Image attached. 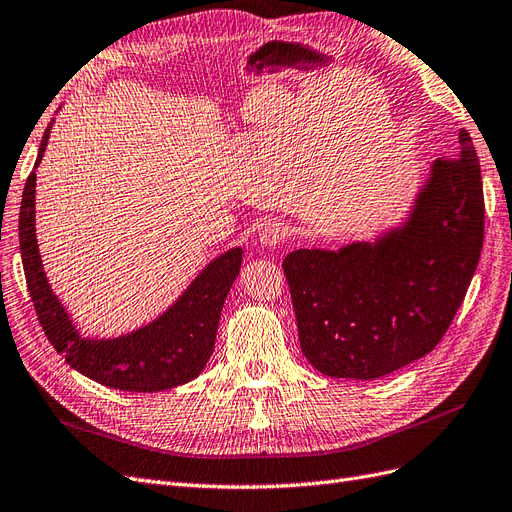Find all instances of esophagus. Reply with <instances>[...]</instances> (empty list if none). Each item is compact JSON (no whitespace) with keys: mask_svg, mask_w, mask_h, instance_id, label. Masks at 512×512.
Listing matches in <instances>:
<instances>
[{"mask_svg":"<svg viewBox=\"0 0 512 512\" xmlns=\"http://www.w3.org/2000/svg\"><path fill=\"white\" fill-rule=\"evenodd\" d=\"M286 237H288V228L282 222H278V219H275V222H267L265 226H262L260 245H269V247L280 245Z\"/></svg>","mask_w":512,"mask_h":512,"instance_id":"34e87169","label":"esophagus"}]
</instances>
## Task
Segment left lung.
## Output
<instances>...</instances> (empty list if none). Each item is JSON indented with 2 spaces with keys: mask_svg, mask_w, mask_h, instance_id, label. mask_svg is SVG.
<instances>
[{
  "mask_svg": "<svg viewBox=\"0 0 512 512\" xmlns=\"http://www.w3.org/2000/svg\"><path fill=\"white\" fill-rule=\"evenodd\" d=\"M433 163L409 224L340 252L295 250L282 269L301 351L327 377L379 379L431 353L465 299L485 239V196L467 131Z\"/></svg>",
  "mask_w": 512,
  "mask_h": 512,
  "instance_id": "left-lung-1",
  "label": "left lung"
}]
</instances>
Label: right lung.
<instances>
[{"label": "right lung", "mask_w": 512, "mask_h": 512, "mask_svg": "<svg viewBox=\"0 0 512 512\" xmlns=\"http://www.w3.org/2000/svg\"><path fill=\"white\" fill-rule=\"evenodd\" d=\"M49 131L51 127L45 129L34 168L45 155ZM34 187L32 172L21 200L19 245L27 290L53 349L81 375L114 390L161 392L196 379L213 353L219 314L241 269L239 247L213 260L155 323L116 340H86L77 334L47 284L36 245Z\"/></svg>", "instance_id": "obj_1"}]
</instances>
